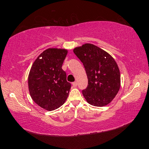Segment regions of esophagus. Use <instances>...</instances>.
Returning a JSON list of instances; mask_svg holds the SVG:
<instances>
[{
    "label": "esophagus",
    "mask_w": 149,
    "mask_h": 149,
    "mask_svg": "<svg viewBox=\"0 0 149 149\" xmlns=\"http://www.w3.org/2000/svg\"><path fill=\"white\" fill-rule=\"evenodd\" d=\"M72 85H73V87H77V83L76 81L73 82V83H72Z\"/></svg>",
    "instance_id": "esophagus-1"
}]
</instances>
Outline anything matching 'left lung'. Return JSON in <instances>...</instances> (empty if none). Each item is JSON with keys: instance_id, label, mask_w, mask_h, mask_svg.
Segmentation results:
<instances>
[{"instance_id": "8db88e82", "label": "left lung", "mask_w": 149, "mask_h": 149, "mask_svg": "<svg viewBox=\"0 0 149 149\" xmlns=\"http://www.w3.org/2000/svg\"><path fill=\"white\" fill-rule=\"evenodd\" d=\"M74 52L83 62L87 73L88 86L82 91L85 100L95 107L110 104L121 85L120 70L114 58L91 43L75 47Z\"/></svg>"}]
</instances>
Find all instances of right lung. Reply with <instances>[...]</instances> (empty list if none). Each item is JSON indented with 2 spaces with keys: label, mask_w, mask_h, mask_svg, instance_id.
Instances as JSON below:
<instances>
[{
  "label": "right lung",
  "mask_w": 149,
  "mask_h": 149,
  "mask_svg": "<svg viewBox=\"0 0 149 149\" xmlns=\"http://www.w3.org/2000/svg\"><path fill=\"white\" fill-rule=\"evenodd\" d=\"M67 49L49 48L39 55L32 64L28 75L30 96L36 104L48 111L64 104L71 84L62 69Z\"/></svg>",
  "instance_id": "1"
}]
</instances>
